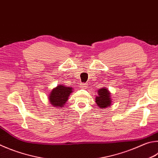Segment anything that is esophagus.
I'll return each mask as SVG.
<instances>
[{"label": "esophagus", "mask_w": 158, "mask_h": 158, "mask_svg": "<svg viewBox=\"0 0 158 158\" xmlns=\"http://www.w3.org/2000/svg\"><path fill=\"white\" fill-rule=\"evenodd\" d=\"M87 87V84H81V88H84Z\"/></svg>", "instance_id": "esophagus-1"}]
</instances>
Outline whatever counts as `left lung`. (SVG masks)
<instances>
[{"label": "left lung", "instance_id": "obj_1", "mask_svg": "<svg viewBox=\"0 0 158 158\" xmlns=\"http://www.w3.org/2000/svg\"><path fill=\"white\" fill-rule=\"evenodd\" d=\"M96 93L97 94L95 97V102L100 108L103 109L111 106L112 100L110 93L106 88H99Z\"/></svg>", "mask_w": 158, "mask_h": 158}]
</instances>
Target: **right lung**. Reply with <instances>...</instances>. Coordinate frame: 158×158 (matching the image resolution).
Masks as SVG:
<instances>
[{
    "label": "right lung",
    "mask_w": 158,
    "mask_h": 158,
    "mask_svg": "<svg viewBox=\"0 0 158 158\" xmlns=\"http://www.w3.org/2000/svg\"><path fill=\"white\" fill-rule=\"evenodd\" d=\"M72 93H73V89L72 87H67L63 84H59L51 90L48 97L50 104L53 107L61 109L66 104Z\"/></svg>",
    "instance_id": "right-lung-1"
}]
</instances>
